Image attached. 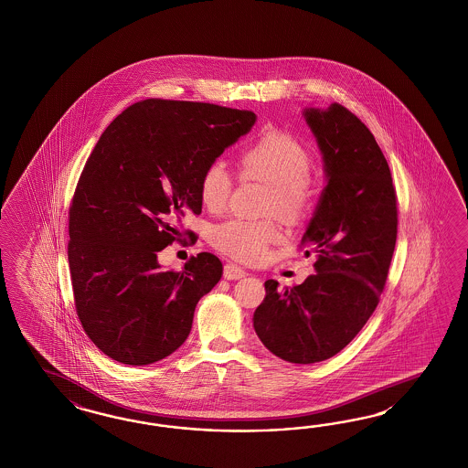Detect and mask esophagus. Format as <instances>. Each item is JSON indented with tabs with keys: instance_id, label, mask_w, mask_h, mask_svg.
I'll list each match as a JSON object with an SVG mask.
<instances>
[{
	"instance_id": "obj_1",
	"label": "esophagus",
	"mask_w": 468,
	"mask_h": 468,
	"mask_svg": "<svg viewBox=\"0 0 468 468\" xmlns=\"http://www.w3.org/2000/svg\"><path fill=\"white\" fill-rule=\"evenodd\" d=\"M244 275H246V270L240 268L239 265H236V263H228L224 267V277L228 281H239Z\"/></svg>"
}]
</instances>
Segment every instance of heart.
<instances>
[{"label":"heart","mask_w":468,"mask_h":468,"mask_svg":"<svg viewBox=\"0 0 468 468\" xmlns=\"http://www.w3.org/2000/svg\"><path fill=\"white\" fill-rule=\"evenodd\" d=\"M242 173L273 186L270 212L289 220H303L316 205V186L311 181L313 155L294 134L270 128L240 154ZM234 186L232 174L222 161L210 162L200 177L201 203L212 210L228 205ZM282 239L277 220L229 218L212 229V242L222 253L240 261H260L270 244Z\"/></svg>","instance_id":"b5f03b06"}]
</instances>
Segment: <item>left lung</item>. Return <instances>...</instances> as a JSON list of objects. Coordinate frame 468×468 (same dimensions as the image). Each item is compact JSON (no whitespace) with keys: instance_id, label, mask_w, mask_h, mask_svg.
<instances>
[{"instance_id":"1","label":"left lung","mask_w":468,"mask_h":468,"mask_svg":"<svg viewBox=\"0 0 468 468\" xmlns=\"http://www.w3.org/2000/svg\"><path fill=\"white\" fill-rule=\"evenodd\" d=\"M328 185L299 248L316 254V273L295 287L265 282L254 330L283 361L334 357L367 323L387 285L399 207L389 165L373 133L347 107L306 109Z\"/></svg>"}]
</instances>
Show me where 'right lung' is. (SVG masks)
Here are the masks:
<instances>
[{
    "instance_id": "add662e5",
    "label": "right lung",
    "mask_w": 468,
    "mask_h": 468,
    "mask_svg": "<svg viewBox=\"0 0 468 468\" xmlns=\"http://www.w3.org/2000/svg\"><path fill=\"white\" fill-rule=\"evenodd\" d=\"M254 120L251 111L145 99L99 138L69 203L68 263L79 320L107 357L145 366L186 340L222 261L200 253L176 271L161 270L157 254L183 240V217L201 214L203 169Z\"/></svg>"
}]
</instances>
